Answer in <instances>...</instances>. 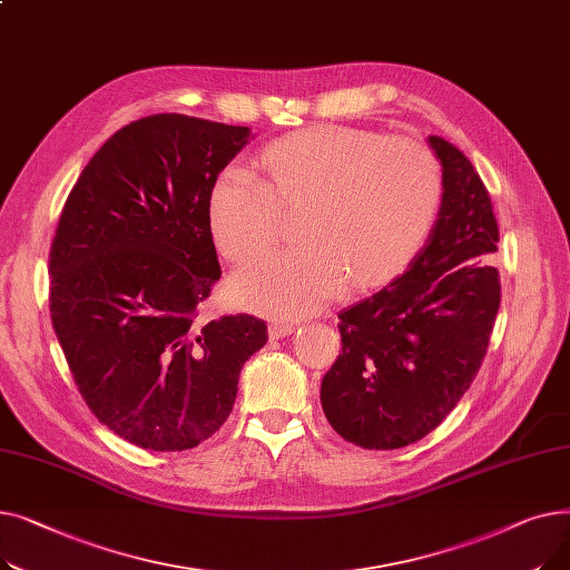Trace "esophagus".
<instances>
[{"label":"esophagus","mask_w":570,"mask_h":570,"mask_svg":"<svg viewBox=\"0 0 570 570\" xmlns=\"http://www.w3.org/2000/svg\"><path fill=\"white\" fill-rule=\"evenodd\" d=\"M267 333H269V340H282V337H288L295 333V325L293 323H273Z\"/></svg>","instance_id":"obj_1"}]
</instances>
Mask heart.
Listing matches in <instances>:
<instances>
[{
    "label": "heart",
    "mask_w": 570,
    "mask_h": 570,
    "mask_svg": "<svg viewBox=\"0 0 570 570\" xmlns=\"http://www.w3.org/2000/svg\"><path fill=\"white\" fill-rule=\"evenodd\" d=\"M436 157L411 138L316 125L269 142L256 177L222 170L205 198L219 254L245 263L277 243L279 215L301 209L293 252L267 256L233 279L235 301L273 318L316 312L344 286L367 293L397 279L436 222Z\"/></svg>",
    "instance_id": "b5f03b06"
}]
</instances>
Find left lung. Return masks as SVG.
I'll return each instance as SVG.
<instances>
[{
	"mask_svg": "<svg viewBox=\"0 0 570 570\" xmlns=\"http://www.w3.org/2000/svg\"><path fill=\"white\" fill-rule=\"evenodd\" d=\"M428 142L441 161L439 219L402 277L340 314L342 353L321 381L327 423L367 451L441 425L483 363L501 303L490 194L453 142Z\"/></svg>",
	"mask_w": 570,
	"mask_h": 570,
	"instance_id": "left-lung-1",
	"label": "left lung"
}]
</instances>
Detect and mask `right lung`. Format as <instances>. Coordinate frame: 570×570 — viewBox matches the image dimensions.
<instances>
[{
  "instance_id": "right-lung-1",
  "label": "right lung",
  "mask_w": 570,
  "mask_h": 570,
  "mask_svg": "<svg viewBox=\"0 0 570 570\" xmlns=\"http://www.w3.org/2000/svg\"><path fill=\"white\" fill-rule=\"evenodd\" d=\"M249 127L161 112L112 134L73 185L50 247V318L99 421L147 451H187L228 417L265 321H200L222 277L213 179Z\"/></svg>"
}]
</instances>
